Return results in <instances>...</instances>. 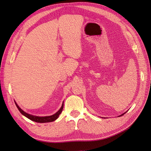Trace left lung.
<instances>
[{
  "mask_svg": "<svg viewBox=\"0 0 151 151\" xmlns=\"http://www.w3.org/2000/svg\"><path fill=\"white\" fill-rule=\"evenodd\" d=\"M124 114H126V112H125V113H124V114H121V116H119V117H121V116H123V115H124Z\"/></svg>",
  "mask_w": 151,
  "mask_h": 151,
  "instance_id": "left-lung-1",
  "label": "left lung"
}]
</instances>
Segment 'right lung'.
<instances>
[{"instance_id":"obj_1","label":"right lung","mask_w":151,"mask_h":151,"mask_svg":"<svg viewBox=\"0 0 151 151\" xmlns=\"http://www.w3.org/2000/svg\"><path fill=\"white\" fill-rule=\"evenodd\" d=\"M15 105H16L17 109H19V111L20 112V113L22 114V115H24L26 117H27L31 121H33L36 122H40V123L50 122L54 121L59 117V116L61 114V112L62 111V109H63V107H64V102H63L60 109L55 114H54V115H52L50 116H45V117H39V116H34L32 115H30V114H29L25 112L24 111H22V109L19 107V106L17 104V103L15 102Z\"/></svg>"}]
</instances>
